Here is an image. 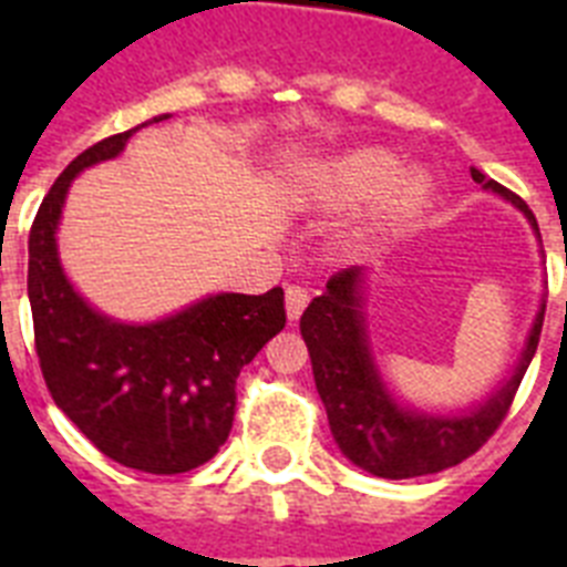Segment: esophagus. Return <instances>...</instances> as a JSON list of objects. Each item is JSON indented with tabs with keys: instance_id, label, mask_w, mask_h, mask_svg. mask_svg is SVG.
<instances>
[{
	"instance_id": "obj_1",
	"label": "esophagus",
	"mask_w": 567,
	"mask_h": 567,
	"mask_svg": "<svg viewBox=\"0 0 567 567\" xmlns=\"http://www.w3.org/2000/svg\"><path fill=\"white\" fill-rule=\"evenodd\" d=\"M309 303V289L300 287V284H292V287H287V315L289 320H298L300 315H303V309H307Z\"/></svg>"
}]
</instances>
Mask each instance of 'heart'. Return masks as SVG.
<instances>
[{
    "label": "heart",
    "mask_w": 567,
    "mask_h": 567,
    "mask_svg": "<svg viewBox=\"0 0 567 567\" xmlns=\"http://www.w3.org/2000/svg\"><path fill=\"white\" fill-rule=\"evenodd\" d=\"M394 167H398V158L385 150H354L327 169L323 189L332 198H365V195L380 193L389 183L390 187L380 198V221H400L423 204L429 184L417 169H405L398 178H392Z\"/></svg>",
    "instance_id": "1"
}]
</instances>
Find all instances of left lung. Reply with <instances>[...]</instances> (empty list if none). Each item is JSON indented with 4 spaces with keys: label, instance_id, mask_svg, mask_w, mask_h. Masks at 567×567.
Segmentation results:
<instances>
[{
    "label": "left lung",
    "instance_id": "obj_1",
    "mask_svg": "<svg viewBox=\"0 0 567 567\" xmlns=\"http://www.w3.org/2000/svg\"><path fill=\"white\" fill-rule=\"evenodd\" d=\"M471 178L523 209L530 227L539 233L537 218L519 195L485 178L474 167ZM360 284H363V269H340L329 278L327 292L318 295L307 312L300 315V334L307 340L315 385L327 405L334 443L354 465L385 480L423 477L463 463L465 457L480 452L491 434L503 425L514 394L523 383L525 369L537 352L545 307L534 320L514 378L471 414L434 417V414L409 412L385 392L369 354L363 312H360Z\"/></svg>",
    "mask_w": 567,
    "mask_h": 567
}]
</instances>
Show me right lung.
I'll list each match as a JSON object with an SVG mask.
<instances>
[{
	"label": "right lung",
	"instance_id": "add662e5",
	"mask_svg": "<svg viewBox=\"0 0 567 567\" xmlns=\"http://www.w3.org/2000/svg\"><path fill=\"white\" fill-rule=\"evenodd\" d=\"M164 118L169 115L144 124ZM138 127L76 155L44 195L28 240V298L42 378L79 432L118 465L184 474L227 443L235 380L287 327V309L284 289L275 287L264 295H215L150 327H124L73 292L56 255L64 195L84 167L122 153Z\"/></svg>",
	"mask_w": 567,
	"mask_h": 567
}]
</instances>
